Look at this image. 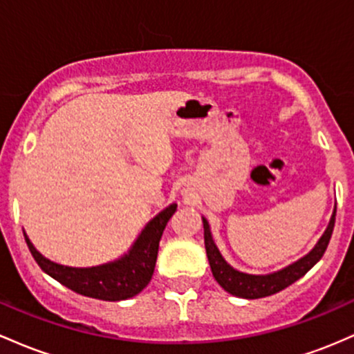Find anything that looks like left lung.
I'll use <instances>...</instances> for the list:
<instances>
[{
	"instance_id": "8db88e82",
	"label": "left lung",
	"mask_w": 354,
	"mask_h": 354,
	"mask_svg": "<svg viewBox=\"0 0 354 354\" xmlns=\"http://www.w3.org/2000/svg\"><path fill=\"white\" fill-rule=\"evenodd\" d=\"M335 219H336V209L333 212L331 221H329L326 230L317 241V244L313 248V251L306 254L296 263L289 264L288 268L281 269V271L264 274V276H256V274H245L234 269L232 266L225 263L222 254L217 249L216 242L212 239L210 234L209 222L205 217H202L204 222V242H205V252H207V259L210 264V271L216 281L219 283L229 295L244 297V299H259V297H266L276 295V292L283 291V289L296 283L299 277H303L309 269L315 266L317 261L323 257L324 251H326L329 239H331L333 229H335Z\"/></svg>"
}]
</instances>
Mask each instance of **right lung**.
Masks as SVG:
<instances>
[{"mask_svg":"<svg viewBox=\"0 0 354 354\" xmlns=\"http://www.w3.org/2000/svg\"><path fill=\"white\" fill-rule=\"evenodd\" d=\"M177 210V204L158 212L140 236L133 242L130 251L113 263L95 266V268H68L53 263L41 256L25 234V241L31 256L35 257L41 271L57 279L78 295L102 301H124L142 291L152 279L156 269L158 242L167 222Z\"/></svg>","mask_w":354,"mask_h":354,"instance_id":"obj_1","label":"right lung"}]
</instances>
